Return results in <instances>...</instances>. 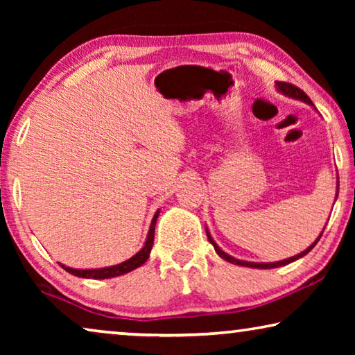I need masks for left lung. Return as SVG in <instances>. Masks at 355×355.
<instances>
[{"label": "left lung", "mask_w": 355, "mask_h": 355, "mask_svg": "<svg viewBox=\"0 0 355 355\" xmlns=\"http://www.w3.org/2000/svg\"><path fill=\"white\" fill-rule=\"evenodd\" d=\"M275 87H277V91H279L280 94L286 95V97L294 98V100H300V101H304V103H309L310 106H313V107H315V105L311 103V100L309 98V95L305 94L304 91H300L299 87L293 86V84H290V83H282V81H275ZM336 183H338V182H336ZM336 196H338V184H336ZM335 200H336V199H335ZM324 228H326V227H324ZM205 230H207L208 241L213 244V248H214V250H216V254H218L220 258H224L225 261L232 263V264H238V266H245V268H257V269H272V268H280V266H285V264H290V263H293V261L299 260V258H302L304 255H307L309 252L315 248L316 243L320 241V238L322 236V232H324V230H322V232L320 233V236H318V238L315 239V243H313V244H310L307 249H305L304 252H300V254H297V255H294V257H291V258H285V260H282V261H275V263H254V261H244V260H238V258H235V257H232V255L225 254V252L222 250V249L219 248V245L214 243L213 236L209 235L208 228H205Z\"/></svg>", "instance_id": "obj_1"}]
</instances>
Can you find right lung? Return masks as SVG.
<instances>
[{"instance_id":"add662e5","label":"right lung","mask_w":355,"mask_h":355,"mask_svg":"<svg viewBox=\"0 0 355 355\" xmlns=\"http://www.w3.org/2000/svg\"><path fill=\"white\" fill-rule=\"evenodd\" d=\"M159 216V209L155 213L152 224H150L148 228V235L146 239V244L144 248L137 252L136 255H133L128 260H125L123 263L114 264V266H107V268H97V269H75V268H69L65 264H61V268L65 269V271L70 272L71 275H76V277H83V279H94V280H103V279H111V277H119V275H123L127 272H131L133 269L142 266L144 263L148 260L150 252H152L153 248V238H155V225H156V219Z\"/></svg>"}]
</instances>
